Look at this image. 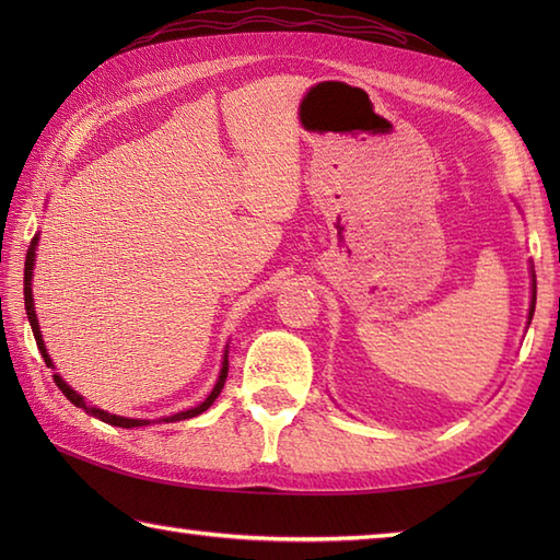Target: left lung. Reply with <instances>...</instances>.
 <instances>
[{
    "label": "left lung",
    "instance_id": "1",
    "mask_svg": "<svg viewBox=\"0 0 560 560\" xmlns=\"http://www.w3.org/2000/svg\"><path fill=\"white\" fill-rule=\"evenodd\" d=\"M534 301H537V283H534V295H532V311H529V315H534Z\"/></svg>",
    "mask_w": 560,
    "mask_h": 560
}]
</instances>
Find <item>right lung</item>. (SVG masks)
<instances>
[{
  "label": "right lung",
  "instance_id": "obj_1",
  "mask_svg": "<svg viewBox=\"0 0 560 560\" xmlns=\"http://www.w3.org/2000/svg\"><path fill=\"white\" fill-rule=\"evenodd\" d=\"M35 245H38V235L33 237L31 241V247H28V255H26V269H23V301H26V315H28V323H31V329H33V337H35V343H38V349H40V355H43V361L47 363V368L52 365V361H50V355H47V351H45V343H43V335H40V327H38V319H35V307H33V293H31V277H33V261H35ZM55 377V383H57V387L62 389V395L74 404V407H79V409H86L91 416H96V419H101V421H105V423H110V425H120V428H137V425H149V423H153V421H144V419H125V416H115V413H108V411H101V409H96V407H89L86 401H83V397L81 395H77L74 389H71L62 377L59 375H52ZM225 377H229V355H225L223 359V368H221V375H219V380H217V385H213V389H211V395L199 404V407H195V409H187V411H180V413H173V416H168V419H161V421H165V423H173V421H183V419H192V416H199L201 411H207L211 404H213V399H217L219 395H221V389H223V385H225Z\"/></svg>",
  "mask_w": 560,
  "mask_h": 560
}]
</instances>
